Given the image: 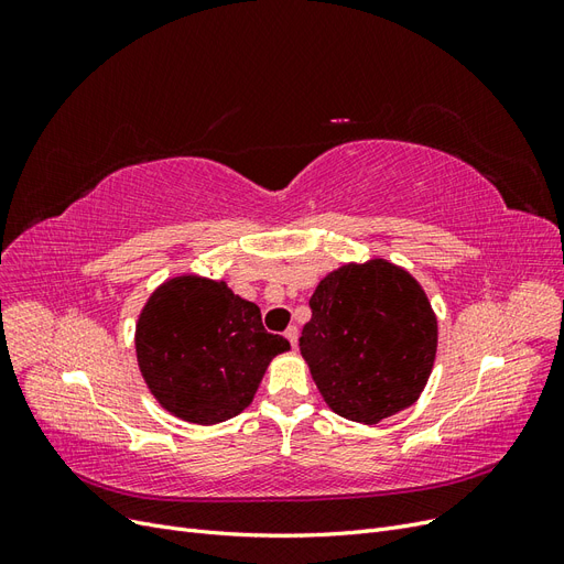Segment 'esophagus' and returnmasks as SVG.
<instances>
[{
    "instance_id": "obj_1",
    "label": "esophagus",
    "mask_w": 564,
    "mask_h": 564,
    "mask_svg": "<svg viewBox=\"0 0 564 564\" xmlns=\"http://www.w3.org/2000/svg\"><path fill=\"white\" fill-rule=\"evenodd\" d=\"M284 336H286V340H289V344H292V346H296V340H299V329L294 327V324H292V327H289L286 332H284Z\"/></svg>"
}]
</instances>
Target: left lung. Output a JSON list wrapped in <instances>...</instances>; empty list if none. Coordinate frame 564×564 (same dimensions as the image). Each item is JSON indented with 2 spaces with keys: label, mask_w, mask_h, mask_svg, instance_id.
Listing matches in <instances>:
<instances>
[{
  "label": "left lung",
  "mask_w": 564,
  "mask_h": 564,
  "mask_svg": "<svg viewBox=\"0 0 564 564\" xmlns=\"http://www.w3.org/2000/svg\"><path fill=\"white\" fill-rule=\"evenodd\" d=\"M299 346L338 416L379 423L416 402L431 377L437 319L419 282L388 261L344 265L311 296Z\"/></svg>",
  "instance_id": "obj_1"
}]
</instances>
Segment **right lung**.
I'll return each mask as SVG.
<instances>
[{
  "label": "right lung",
  "instance_id": "add662e5",
  "mask_svg": "<svg viewBox=\"0 0 564 564\" xmlns=\"http://www.w3.org/2000/svg\"><path fill=\"white\" fill-rule=\"evenodd\" d=\"M284 350L289 340L265 332L259 305L226 282L195 275L162 284L135 327V355L152 395L199 425L240 414Z\"/></svg>",
  "mask_w": 564,
  "mask_h": 564
}]
</instances>
